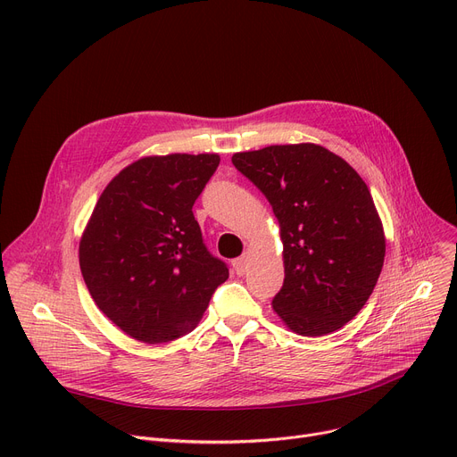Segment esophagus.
Returning <instances> with one entry per match:
<instances>
[{"instance_id": "1", "label": "esophagus", "mask_w": 457, "mask_h": 457, "mask_svg": "<svg viewBox=\"0 0 457 457\" xmlns=\"http://www.w3.org/2000/svg\"><path fill=\"white\" fill-rule=\"evenodd\" d=\"M248 265H250V257H248V253H245V255H241V257L233 261V269H235V272H237L238 276L246 274Z\"/></svg>"}]
</instances>
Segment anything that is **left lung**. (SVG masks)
Listing matches in <instances>:
<instances>
[{
  "instance_id": "8db88e82",
  "label": "left lung",
  "mask_w": 457,
  "mask_h": 457,
  "mask_svg": "<svg viewBox=\"0 0 457 457\" xmlns=\"http://www.w3.org/2000/svg\"><path fill=\"white\" fill-rule=\"evenodd\" d=\"M279 222L285 279L272 307L303 337L341 329L370 298L386 233L367 183L319 144H279L231 157Z\"/></svg>"
}]
</instances>
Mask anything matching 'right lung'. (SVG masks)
<instances>
[{"instance_id":"add662e5","label":"right lung","mask_w":457,"mask_h":457,"mask_svg":"<svg viewBox=\"0 0 457 457\" xmlns=\"http://www.w3.org/2000/svg\"><path fill=\"white\" fill-rule=\"evenodd\" d=\"M219 162L216 154L142 157L111 179L90 214L79 241L87 289L140 343H168L195 329L229 276L192 214Z\"/></svg>"}]
</instances>
